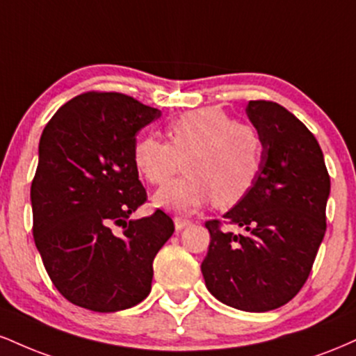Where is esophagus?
I'll return each instance as SVG.
<instances>
[{
	"label": "esophagus",
	"instance_id": "obj_1",
	"mask_svg": "<svg viewBox=\"0 0 356 356\" xmlns=\"http://www.w3.org/2000/svg\"><path fill=\"white\" fill-rule=\"evenodd\" d=\"M174 224H175V229L181 231V229H184V227L189 226L191 220L186 219V218H182V216H175V218H174Z\"/></svg>",
	"mask_w": 356,
	"mask_h": 356
}]
</instances>
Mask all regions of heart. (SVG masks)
<instances>
[{
  "mask_svg": "<svg viewBox=\"0 0 356 356\" xmlns=\"http://www.w3.org/2000/svg\"><path fill=\"white\" fill-rule=\"evenodd\" d=\"M169 142L144 137L134 149L137 170L152 186H164L179 170L186 175L155 194V204L194 211L214 201L232 207L254 187L264 162L263 138L218 107L187 112L167 127Z\"/></svg>",
  "mask_w": 356,
  "mask_h": 356,
  "instance_id": "b5f03b06",
  "label": "heart"
}]
</instances>
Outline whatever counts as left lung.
Segmentation results:
<instances>
[{
    "label": "left lung",
    "instance_id": "left-lung-1",
    "mask_svg": "<svg viewBox=\"0 0 356 356\" xmlns=\"http://www.w3.org/2000/svg\"><path fill=\"white\" fill-rule=\"evenodd\" d=\"M246 112L263 138V169L224 220L206 222L211 243L201 271L220 303L263 313L291 301L312 273L326 231L330 175L318 140L291 112L269 100H251Z\"/></svg>",
    "mask_w": 356,
    "mask_h": 356
}]
</instances>
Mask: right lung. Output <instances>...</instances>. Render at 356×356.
I'll return each instance as SVG.
<instances>
[{"label":"right lung","mask_w":356,"mask_h":356,"mask_svg":"<svg viewBox=\"0 0 356 356\" xmlns=\"http://www.w3.org/2000/svg\"><path fill=\"white\" fill-rule=\"evenodd\" d=\"M161 117L134 97L85 92L58 108L40 138L31 182L33 238L55 288L99 313L150 293L154 257L174 232L164 211L130 219L147 201L136 134Z\"/></svg>","instance_id":"right-lung-1"}]
</instances>
